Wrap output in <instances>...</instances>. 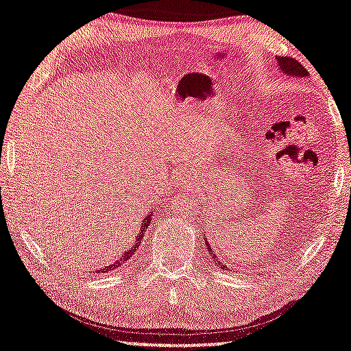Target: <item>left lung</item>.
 Segmentation results:
<instances>
[{
  "label": "left lung",
  "mask_w": 351,
  "mask_h": 351,
  "mask_svg": "<svg viewBox=\"0 0 351 351\" xmlns=\"http://www.w3.org/2000/svg\"><path fill=\"white\" fill-rule=\"evenodd\" d=\"M278 64H280V68L283 69V73L285 74H293V76H306V74H308V71H306V68L303 64L300 63V61H296L295 58H291V56H282V58H278ZM204 241H206V250L208 251V254H210V257H212V261H214L215 264H220V267H223L225 270H228L227 267H225V263L223 261H220V254H217V252H214V247L210 246V243L207 241V238L204 239ZM221 259H223V257H221Z\"/></svg>",
  "instance_id": "8db88e82"
}]
</instances>
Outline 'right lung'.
<instances>
[{"instance_id": "right-lung-1", "label": "right lung", "mask_w": 351, "mask_h": 351, "mask_svg": "<svg viewBox=\"0 0 351 351\" xmlns=\"http://www.w3.org/2000/svg\"><path fill=\"white\" fill-rule=\"evenodd\" d=\"M150 221H152V219H150V215L147 217V219H144L143 220V223H141V227H139V232H137V239H136V243H132L131 246H128L126 247V251L123 252V254H119V257L117 261H114V263L112 264V265H106L105 269H94L97 274H108L110 270H113V269H118L119 265L121 264H124L126 263V261H130L131 257H132V254H134L136 252V250L137 247H139V245H141V239H143V237H144V233L147 232V228L150 227Z\"/></svg>"}]
</instances>
